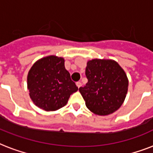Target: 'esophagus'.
<instances>
[{"label": "esophagus", "instance_id": "1", "mask_svg": "<svg viewBox=\"0 0 153 153\" xmlns=\"http://www.w3.org/2000/svg\"><path fill=\"white\" fill-rule=\"evenodd\" d=\"M76 85H77V86H78V87H81L82 86V82H76Z\"/></svg>", "mask_w": 153, "mask_h": 153}]
</instances>
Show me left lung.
<instances>
[{
	"instance_id": "1",
	"label": "left lung",
	"mask_w": 153,
	"mask_h": 153,
	"mask_svg": "<svg viewBox=\"0 0 153 153\" xmlns=\"http://www.w3.org/2000/svg\"><path fill=\"white\" fill-rule=\"evenodd\" d=\"M88 82L79 91L94 114L104 116L121 107L128 91L126 73L114 60L93 59L86 67Z\"/></svg>"
}]
</instances>
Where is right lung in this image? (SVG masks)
Returning a JSON list of instances; mask_svg holds the SVG:
<instances>
[{
	"instance_id": "add662e5",
	"label": "right lung",
	"mask_w": 153,
	"mask_h": 153,
	"mask_svg": "<svg viewBox=\"0 0 153 153\" xmlns=\"http://www.w3.org/2000/svg\"><path fill=\"white\" fill-rule=\"evenodd\" d=\"M27 88L35 105L46 111L64 106L79 89L65 69L64 59L54 55L35 62L28 72Z\"/></svg>"
}]
</instances>
